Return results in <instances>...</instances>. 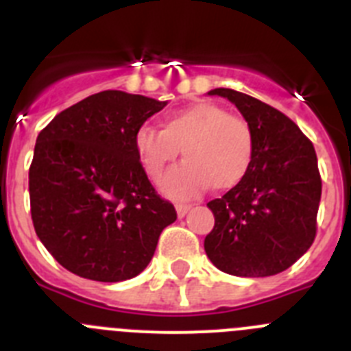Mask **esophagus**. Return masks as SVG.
<instances>
[{
  "instance_id": "1",
  "label": "esophagus",
  "mask_w": 351,
  "mask_h": 351,
  "mask_svg": "<svg viewBox=\"0 0 351 351\" xmlns=\"http://www.w3.org/2000/svg\"><path fill=\"white\" fill-rule=\"evenodd\" d=\"M190 209H191V204H178V206H176V210H178L179 218H184Z\"/></svg>"
}]
</instances>
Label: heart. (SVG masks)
<instances>
[{
  "label": "heart",
  "mask_w": 351,
  "mask_h": 351,
  "mask_svg": "<svg viewBox=\"0 0 351 351\" xmlns=\"http://www.w3.org/2000/svg\"><path fill=\"white\" fill-rule=\"evenodd\" d=\"M182 147V163L161 179L169 197L186 198L206 188H234L246 178L253 161V130L244 117L228 114L209 101L179 108L163 121V130L142 126L135 133V149L145 172L158 179Z\"/></svg>",
  "instance_id": "obj_1"
}]
</instances>
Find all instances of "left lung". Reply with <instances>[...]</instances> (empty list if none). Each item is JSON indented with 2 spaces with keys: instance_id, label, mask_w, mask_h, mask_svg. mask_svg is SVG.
Here are the masks:
<instances>
[{
  "instance_id": "obj_1",
  "label": "left lung",
  "mask_w": 351,
  "mask_h": 351,
  "mask_svg": "<svg viewBox=\"0 0 351 351\" xmlns=\"http://www.w3.org/2000/svg\"><path fill=\"white\" fill-rule=\"evenodd\" d=\"M230 100L253 130L246 178L207 204L214 228L204 241L210 262L232 276L265 278L287 271L311 247L322 197L315 147L278 108L234 89Z\"/></svg>"
}]
</instances>
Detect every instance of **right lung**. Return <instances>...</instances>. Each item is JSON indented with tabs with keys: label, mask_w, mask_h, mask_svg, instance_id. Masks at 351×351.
<instances>
[{
	"label": "right lung",
	"mask_w": 351,
	"mask_h": 351,
	"mask_svg": "<svg viewBox=\"0 0 351 351\" xmlns=\"http://www.w3.org/2000/svg\"><path fill=\"white\" fill-rule=\"evenodd\" d=\"M165 105L110 89L64 108L38 133L31 219L43 246L73 274L104 283L135 278L178 219L135 149V133Z\"/></svg>",
	"instance_id": "1"
}]
</instances>
